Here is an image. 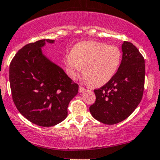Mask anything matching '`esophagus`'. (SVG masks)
Here are the masks:
<instances>
[{
    "mask_svg": "<svg viewBox=\"0 0 160 160\" xmlns=\"http://www.w3.org/2000/svg\"><path fill=\"white\" fill-rule=\"evenodd\" d=\"M85 91V88L82 86H79V88H78V92H82Z\"/></svg>",
    "mask_w": 160,
    "mask_h": 160,
    "instance_id": "1",
    "label": "esophagus"
}]
</instances>
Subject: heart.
Listing matches in <instances>:
<instances>
[{
  "label": "heart",
  "mask_w": 160,
  "mask_h": 160,
  "mask_svg": "<svg viewBox=\"0 0 160 160\" xmlns=\"http://www.w3.org/2000/svg\"><path fill=\"white\" fill-rule=\"evenodd\" d=\"M121 61L122 52L118 47L92 41L77 44L65 57L70 78H76L83 68L85 80L93 87L108 83L116 75Z\"/></svg>",
  "instance_id": "b5f03b06"
}]
</instances>
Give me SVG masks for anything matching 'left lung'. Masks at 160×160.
I'll list each match as a JSON object with an SVG mask.
<instances>
[{
  "instance_id": "8db88e82",
  "label": "left lung",
  "mask_w": 160,
  "mask_h": 160,
  "mask_svg": "<svg viewBox=\"0 0 160 160\" xmlns=\"http://www.w3.org/2000/svg\"><path fill=\"white\" fill-rule=\"evenodd\" d=\"M119 68L108 83L95 89V103L89 107L92 116L107 125L128 118L140 103L145 82V60L137 48L129 42L122 44Z\"/></svg>"
}]
</instances>
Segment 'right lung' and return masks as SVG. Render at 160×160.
I'll return each mask as SVG.
<instances>
[{
    "mask_svg": "<svg viewBox=\"0 0 160 160\" xmlns=\"http://www.w3.org/2000/svg\"><path fill=\"white\" fill-rule=\"evenodd\" d=\"M46 42L55 41H38L17 52L10 64L9 80L19 112L34 124L50 127L66 118L78 85L42 53Z\"/></svg>",
    "mask_w": 160,
    "mask_h": 160,
    "instance_id": "1",
    "label": "right lung"
}]
</instances>
